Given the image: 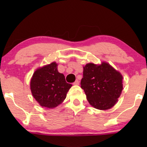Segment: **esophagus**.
<instances>
[{
  "label": "esophagus",
  "instance_id": "obj_1",
  "mask_svg": "<svg viewBox=\"0 0 147 147\" xmlns=\"http://www.w3.org/2000/svg\"><path fill=\"white\" fill-rule=\"evenodd\" d=\"M73 84H74V85H79V81H78V80H76V81L74 82Z\"/></svg>",
  "mask_w": 147,
  "mask_h": 147
}]
</instances>
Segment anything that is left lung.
Returning <instances> with one entry per match:
<instances>
[{"instance_id":"8db88e82","label":"left lung","mask_w":147,"mask_h":147,"mask_svg":"<svg viewBox=\"0 0 147 147\" xmlns=\"http://www.w3.org/2000/svg\"><path fill=\"white\" fill-rule=\"evenodd\" d=\"M81 88L95 108L108 110L114 106L122 91V76L110 64L88 63L84 67Z\"/></svg>"}]
</instances>
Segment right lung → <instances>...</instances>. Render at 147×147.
Segmentation results:
<instances>
[{"mask_svg":"<svg viewBox=\"0 0 147 147\" xmlns=\"http://www.w3.org/2000/svg\"><path fill=\"white\" fill-rule=\"evenodd\" d=\"M57 64L53 62L39 68L31 80V90L34 98L42 107L53 108L65 100L72 85L65 82L63 74L57 71Z\"/></svg>","mask_w":147,"mask_h":147,"instance_id":"obj_1","label":"right lung"}]
</instances>
